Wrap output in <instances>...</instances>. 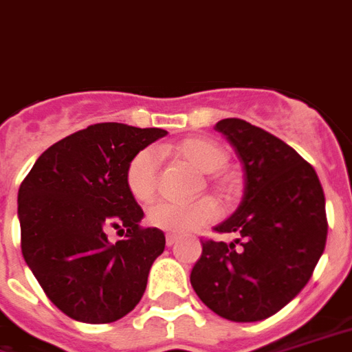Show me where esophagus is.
Here are the masks:
<instances>
[{"mask_svg":"<svg viewBox=\"0 0 352 352\" xmlns=\"http://www.w3.org/2000/svg\"><path fill=\"white\" fill-rule=\"evenodd\" d=\"M165 242H166V245H168V248H173L174 243L178 242V236H176V234H166Z\"/></svg>","mask_w":352,"mask_h":352,"instance_id":"obj_1","label":"esophagus"}]
</instances>
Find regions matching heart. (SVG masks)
I'll list each match as a JSON object with an SVG mask.
<instances>
[{
	"label": "heart",
	"mask_w": 352,
	"mask_h": 352,
	"mask_svg": "<svg viewBox=\"0 0 352 352\" xmlns=\"http://www.w3.org/2000/svg\"><path fill=\"white\" fill-rule=\"evenodd\" d=\"M168 151L202 173H212L208 174V184L214 187L215 191H219L221 195L230 193V187H232L230 179L215 174L229 161V155L221 146L208 138H187L170 146ZM125 184H127L131 197L137 202L148 204L153 201L159 186L157 153L150 148L135 153L125 170ZM217 215H219L217 202L212 197H201L186 204L168 201L157 202L148 210L146 221L150 227L163 230V232L184 234V232L212 223L217 219Z\"/></svg>",
	"instance_id": "heart-1"
}]
</instances>
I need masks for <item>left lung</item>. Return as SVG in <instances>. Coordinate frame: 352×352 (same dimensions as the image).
Masks as SVG:
<instances>
[{"label": "left lung", "instance_id": "8db88e82", "mask_svg": "<svg viewBox=\"0 0 352 352\" xmlns=\"http://www.w3.org/2000/svg\"><path fill=\"white\" fill-rule=\"evenodd\" d=\"M242 161L240 208L202 240L191 285L210 309L236 322L278 313L311 278L327 243L324 193L317 173L291 146L240 118L215 123Z\"/></svg>", "mask_w": 352, "mask_h": 352}]
</instances>
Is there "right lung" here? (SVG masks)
<instances>
[{
    "instance_id": "add662e5",
    "label": "right lung",
    "mask_w": 352,
    "mask_h": 352,
    "mask_svg": "<svg viewBox=\"0 0 352 352\" xmlns=\"http://www.w3.org/2000/svg\"><path fill=\"white\" fill-rule=\"evenodd\" d=\"M165 129L95 123L43 151L18 189L22 255L54 306L104 324L133 311L165 234L144 229L125 170ZM110 230L125 234L112 244Z\"/></svg>"
}]
</instances>
